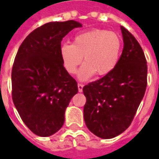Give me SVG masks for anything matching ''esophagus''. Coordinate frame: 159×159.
Masks as SVG:
<instances>
[{"mask_svg": "<svg viewBox=\"0 0 159 159\" xmlns=\"http://www.w3.org/2000/svg\"><path fill=\"white\" fill-rule=\"evenodd\" d=\"M77 87H78V91H79V92H83V84H82V83H78V84H77Z\"/></svg>", "mask_w": 159, "mask_h": 159, "instance_id": "34e87169", "label": "esophagus"}]
</instances>
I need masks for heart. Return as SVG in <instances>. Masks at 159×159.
Returning a JSON list of instances; mask_svg holds the SVG:
<instances>
[{
    "instance_id": "1",
    "label": "heart",
    "mask_w": 159,
    "mask_h": 159,
    "mask_svg": "<svg viewBox=\"0 0 159 159\" xmlns=\"http://www.w3.org/2000/svg\"><path fill=\"white\" fill-rule=\"evenodd\" d=\"M122 41L118 35L107 30L93 29L78 33L72 44L63 43L59 48L63 66L70 74H74L83 60L78 71L81 80L112 72L119 61Z\"/></svg>"
}]
</instances>
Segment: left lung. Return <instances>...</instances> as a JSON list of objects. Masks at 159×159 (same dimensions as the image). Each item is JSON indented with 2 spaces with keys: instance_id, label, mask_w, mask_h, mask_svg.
<instances>
[{
  "instance_id": "obj_1",
  "label": "left lung",
  "mask_w": 159,
  "mask_h": 159,
  "mask_svg": "<svg viewBox=\"0 0 159 159\" xmlns=\"http://www.w3.org/2000/svg\"><path fill=\"white\" fill-rule=\"evenodd\" d=\"M122 55L112 72L83 87L88 129L102 139H111L129 127L147 85V59L131 33L121 26Z\"/></svg>"
}]
</instances>
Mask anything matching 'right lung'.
Masks as SVG:
<instances>
[{
    "label": "right lung",
    "instance_id": "right-lung-1",
    "mask_svg": "<svg viewBox=\"0 0 159 159\" xmlns=\"http://www.w3.org/2000/svg\"><path fill=\"white\" fill-rule=\"evenodd\" d=\"M74 20L50 22L24 40L12 69V97L23 122L39 136H50L65 122V111L78 92L77 83L63 66L59 48L75 28Z\"/></svg>",
    "mask_w": 159,
    "mask_h": 159
}]
</instances>
